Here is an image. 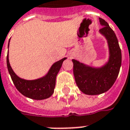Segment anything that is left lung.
Segmentation results:
<instances>
[{"mask_svg": "<svg viewBox=\"0 0 130 130\" xmlns=\"http://www.w3.org/2000/svg\"><path fill=\"white\" fill-rule=\"evenodd\" d=\"M103 25L99 31L106 38L109 49V61L101 67H90L72 59L73 74L77 87L88 95L101 94L111 88L117 79L121 65V52L115 32L107 21L99 18Z\"/></svg>", "mask_w": 130, "mask_h": 130, "instance_id": "obj_1", "label": "left lung"}]
</instances>
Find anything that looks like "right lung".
<instances>
[{
    "mask_svg": "<svg viewBox=\"0 0 130 130\" xmlns=\"http://www.w3.org/2000/svg\"><path fill=\"white\" fill-rule=\"evenodd\" d=\"M10 42V40H9ZM8 44V48L9 46ZM67 58H63L52 65L48 72L44 77L34 80H26L18 77L11 68L9 60V53L7 57V68L11 79L17 90L23 96L34 99L43 100L52 96L56 84V77L62 66V63Z\"/></svg>",
    "mask_w": 130,
    "mask_h": 130,
    "instance_id": "obj_1",
    "label": "right lung"
}]
</instances>
